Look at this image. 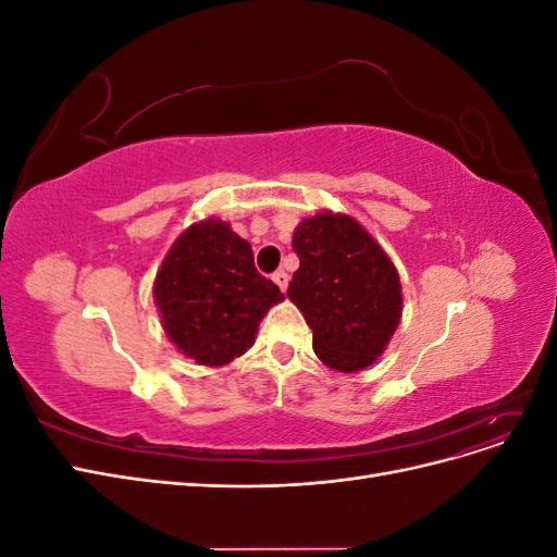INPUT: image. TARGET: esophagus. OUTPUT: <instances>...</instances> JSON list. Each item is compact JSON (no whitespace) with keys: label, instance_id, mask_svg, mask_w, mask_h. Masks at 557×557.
<instances>
[{"label":"esophagus","instance_id":"34e87169","mask_svg":"<svg viewBox=\"0 0 557 557\" xmlns=\"http://www.w3.org/2000/svg\"><path fill=\"white\" fill-rule=\"evenodd\" d=\"M272 278H274V283L278 285V288L285 293V288H288V274H285V272H276Z\"/></svg>","mask_w":557,"mask_h":557}]
</instances>
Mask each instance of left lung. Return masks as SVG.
Wrapping results in <instances>:
<instances>
[{
    "label": "left lung",
    "instance_id": "left-lung-1",
    "mask_svg": "<svg viewBox=\"0 0 557 557\" xmlns=\"http://www.w3.org/2000/svg\"><path fill=\"white\" fill-rule=\"evenodd\" d=\"M299 269L288 299L313 330L318 360L336 372L372 367L401 318V283L383 246L348 213L318 211L295 227Z\"/></svg>",
    "mask_w": 557,
    "mask_h": 557
}]
</instances>
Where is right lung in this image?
<instances>
[{"mask_svg": "<svg viewBox=\"0 0 557 557\" xmlns=\"http://www.w3.org/2000/svg\"><path fill=\"white\" fill-rule=\"evenodd\" d=\"M153 299L164 334L185 358L223 367L256 344L260 320L283 293L258 274L250 244L211 215L183 230L166 250Z\"/></svg>", "mask_w": 557, "mask_h": 557, "instance_id": "obj_1", "label": "right lung"}]
</instances>
